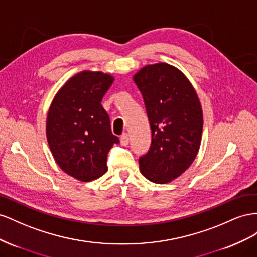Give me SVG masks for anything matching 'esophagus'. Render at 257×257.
Returning a JSON list of instances; mask_svg holds the SVG:
<instances>
[{"label":"esophagus","instance_id":"1","mask_svg":"<svg viewBox=\"0 0 257 257\" xmlns=\"http://www.w3.org/2000/svg\"><path fill=\"white\" fill-rule=\"evenodd\" d=\"M129 143V138L127 134H122L120 137V144L123 146H127Z\"/></svg>","mask_w":257,"mask_h":257}]
</instances>
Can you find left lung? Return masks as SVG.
<instances>
[{
	"label": "left lung",
	"mask_w": 257,
	"mask_h": 257,
	"mask_svg": "<svg viewBox=\"0 0 257 257\" xmlns=\"http://www.w3.org/2000/svg\"><path fill=\"white\" fill-rule=\"evenodd\" d=\"M152 129V144L140 157L149 181L166 184L184 173L200 148L203 115L199 98L186 75L165 62L148 64L134 75Z\"/></svg>",
	"instance_id": "left-lung-1"
}]
</instances>
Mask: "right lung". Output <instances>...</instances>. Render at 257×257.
I'll use <instances>...</instances> for the list:
<instances>
[{
  "mask_svg": "<svg viewBox=\"0 0 257 257\" xmlns=\"http://www.w3.org/2000/svg\"><path fill=\"white\" fill-rule=\"evenodd\" d=\"M114 76L84 70L63 84L51 101L46 137L57 165L80 182H90L107 171V153L118 138L112 134L102 98Z\"/></svg>",
  "mask_w": 257,
  "mask_h": 257,
  "instance_id": "right-lung-1",
  "label": "right lung"
}]
</instances>
